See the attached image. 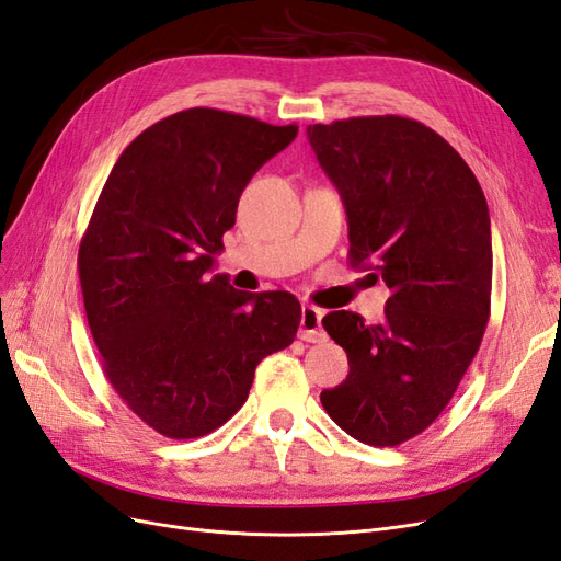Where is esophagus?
I'll return each instance as SVG.
<instances>
[{
    "label": "esophagus",
    "mask_w": 561,
    "mask_h": 561,
    "mask_svg": "<svg viewBox=\"0 0 561 561\" xmlns=\"http://www.w3.org/2000/svg\"><path fill=\"white\" fill-rule=\"evenodd\" d=\"M299 339L304 342H325L328 334L322 330V311L311 307V304H304L301 307V320H299Z\"/></svg>",
    "instance_id": "esophagus-1"
}]
</instances>
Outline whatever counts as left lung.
<instances>
[{"instance_id": "left-lung-1", "label": "left lung", "mask_w": 561, "mask_h": 561, "mask_svg": "<svg viewBox=\"0 0 561 561\" xmlns=\"http://www.w3.org/2000/svg\"><path fill=\"white\" fill-rule=\"evenodd\" d=\"M342 194L348 260L388 285L386 318L332 311L322 328L348 377L320 402L339 428L396 447L443 414L478 353L491 307V222L478 178L433 128L396 114L307 128Z\"/></svg>"}]
</instances>
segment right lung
Returning a JSON list of instances; mask_svg holds the SVG:
<instances>
[{
	"label": "right lung",
	"instance_id": "obj_1",
	"mask_svg": "<svg viewBox=\"0 0 561 561\" xmlns=\"http://www.w3.org/2000/svg\"><path fill=\"white\" fill-rule=\"evenodd\" d=\"M295 138V124L192 107L142 130L100 192L79 245L89 328L118 398L165 437L222 426L254 367L295 342L290 293L208 278L245 184Z\"/></svg>",
	"mask_w": 561,
	"mask_h": 561
}]
</instances>
